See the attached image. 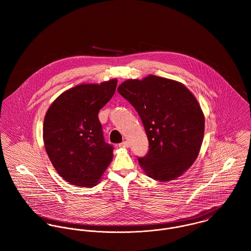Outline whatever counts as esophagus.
<instances>
[{
	"instance_id": "1",
	"label": "esophagus",
	"mask_w": 251,
	"mask_h": 251,
	"mask_svg": "<svg viewBox=\"0 0 251 251\" xmlns=\"http://www.w3.org/2000/svg\"><path fill=\"white\" fill-rule=\"evenodd\" d=\"M128 146H129V144L127 141H124V142L119 144V147H121V148H128Z\"/></svg>"
}]
</instances>
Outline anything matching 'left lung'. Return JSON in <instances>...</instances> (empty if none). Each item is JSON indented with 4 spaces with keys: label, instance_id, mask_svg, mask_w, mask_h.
<instances>
[{
    "label": "left lung",
    "instance_id": "1",
    "mask_svg": "<svg viewBox=\"0 0 251 251\" xmlns=\"http://www.w3.org/2000/svg\"><path fill=\"white\" fill-rule=\"evenodd\" d=\"M119 94L137 111L149 140V151L138 157L153 179L181 176L195 161L204 137L205 119L190 91L177 81L149 75L126 80Z\"/></svg>",
    "mask_w": 251,
    "mask_h": 251
}]
</instances>
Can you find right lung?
<instances>
[{"label":"right lung","instance_id":"1","mask_svg":"<svg viewBox=\"0 0 251 251\" xmlns=\"http://www.w3.org/2000/svg\"><path fill=\"white\" fill-rule=\"evenodd\" d=\"M117 80L83 84L63 93L47 110L43 123L46 152L59 173L76 186H94L113 157L99 112L115 94Z\"/></svg>","mask_w":251,"mask_h":251}]
</instances>
